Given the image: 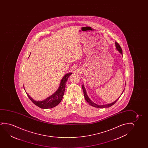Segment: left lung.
Segmentation results:
<instances>
[{
	"mask_svg": "<svg viewBox=\"0 0 148 148\" xmlns=\"http://www.w3.org/2000/svg\"><path fill=\"white\" fill-rule=\"evenodd\" d=\"M115 44L116 49H117L118 51H119L120 53H121L122 55V50L121 47L120 46V45H119L117 42H116ZM82 89H83V93H84V97H85V100L87 101V103H89V105H90L93 106V107H95L98 108H103L110 107L112 106L115 103L116 101H117L118 99H119V98H118V99L116 101H114V102H113V103H109V104H108V105H97V104H96V103H94L93 101H91V100L89 99V97H88L87 94H86V91L85 87L84 86L83 84L82 85ZM122 93H123V92H122Z\"/></svg>",
	"mask_w": 148,
	"mask_h": 148,
	"instance_id": "left-lung-1",
	"label": "left lung"
}]
</instances>
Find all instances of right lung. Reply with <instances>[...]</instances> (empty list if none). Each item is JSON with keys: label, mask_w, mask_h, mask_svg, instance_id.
I'll list each match as a JSON object with an SVG mask.
<instances>
[{"label": "right lung", "mask_w": 148, "mask_h": 148, "mask_svg": "<svg viewBox=\"0 0 148 148\" xmlns=\"http://www.w3.org/2000/svg\"><path fill=\"white\" fill-rule=\"evenodd\" d=\"M72 74V73H68L65 75L61 80L60 85L59 89L57 91L53 93V95H51L49 97L42 101H36L33 99L27 93V95L29 99L34 103L35 105L38 106L42 109H49L55 107V106L58 105L63 99V95L65 92L66 84L67 82L68 78Z\"/></svg>", "instance_id": "right-lung-1"}]
</instances>
